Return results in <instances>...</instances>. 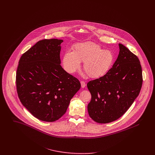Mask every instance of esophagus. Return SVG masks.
<instances>
[{"mask_svg": "<svg viewBox=\"0 0 155 155\" xmlns=\"http://www.w3.org/2000/svg\"><path fill=\"white\" fill-rule=\"evenodd\" d=\"M81 84L82 88H85L86 86V84L84 81H81Z\"/></svg>", "mask_w": 155, "mask_h": 155, "instance_id": "esophagus-1", "label": "esophagus"}]
</instances>
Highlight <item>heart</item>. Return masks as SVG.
Listing matches in <instances>:
<instances>
[{
	"label": "heart",
	"mask_w": 155,
	"mask_h": 155,
	"mask_svg": "<svg viewBox=\"0 0 155 155\" xmlns=\"http://www.w3.org/2000/svg\"><path fill=\"white\" fill-rule=\"evenodd\" d=\"M114 55L108 49H103L100 45L85 42L75 45L73 52L68 51L63 57V64L69 73H74L84 62L83 68L87 75L97 79L105 75L113 63Z\"/></svg>",
	"instance_id": "obj_1"
}]
</instances>
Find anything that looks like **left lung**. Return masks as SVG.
<instances>
[{
	"mask_svg": "<svg viewBox=\"0 0 155 155\" xmlns=\"http://www.w3.org/2000/svg\"><path fill=\"white\" fill-rule=\"evenodd\" d=\"M119 46L117 58L108 72L87 84L91 94L89 115L100 124L120 117L132 105L142 87L139 59L124 45L119 44Z\"/></svg>",
	"mask_w": 155,
	"mask_h": 155,
	"instance_id": "1",
	"label": "left lung"
}]
</instances>
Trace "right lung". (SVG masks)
Segmentation results:
<instances>
[{"mask_svg": "<svg viewBox=\"0 0 155 155\" xmlns=\"http://www.w3.org/2000/svg\"><path fill=\"white\" fill-rule=\"evenodd\" d=\"M63 42L57 39L39 41L18 62L16 86L20 101L33 116L45 122L62 117L81 86L60 65Z\"/></svg>", "mask_w": 155, "mask_h": 155, "instance_id": "1", "label": "right lung"}]
</instances>
